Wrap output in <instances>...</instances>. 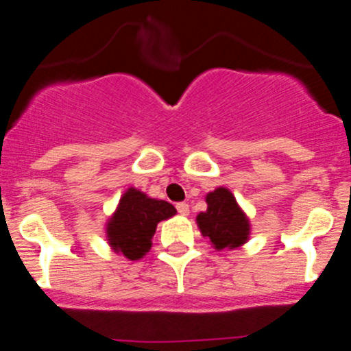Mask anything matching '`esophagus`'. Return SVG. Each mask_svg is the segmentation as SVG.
<instances>
[{"label":"esophagus","mask_w":351,"mask_h":351,"mask_svg":"<svg viewBox=\"0 0 351 351\" xmlns=\"http://www.w3.org/2000/svg\"><path fill=\"white\" fill-rule=\"evenodd\" d=\"M176 209H178V213L181 214V216H188V214H190V206L186 202H179L178 206H176Z\"/></svg>","instance_id":"34e87169"}]
</instances>
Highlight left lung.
<instances>
[{
    "mask_svg": "<svg viewBox=\"0 0 351 351\" xmlns=\"http://www.w3.org/2000/svg\"><path fill=\"white\" fill-rule=\"evenodd\" d=\"M207 210L197 216L202 235L209 237L216 250L237 247L246 243L250 223L239 209L234 195L225 188H218L207 195Z\"/></svg>",
    "mask_w": 351,
    "mask_h": 351,
    "instance_id": "left-lung-1",
    "label": "left lung"
}]
</instances>
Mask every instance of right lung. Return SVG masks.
<instances>
[{
    "label": "right lung",
    "mask_w": 351,
    "mask_h": 351,
    "mask_svg": "<svg viewBox=\"0 0 351 351\" xmlns=\"http://www.w3.org/2000/svg\"><path fill=\"white\" fill-rule=\"evenodd\" d=\"M173 214L176 207L172 204L149 198L130 188L119 200V207L108 223L107 234L110 246L130 260L142 258L151 250V239L158 223Z\"/></svg>",
    "instance_id": "right-lung-1"
}]
</instances>
